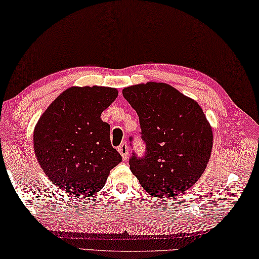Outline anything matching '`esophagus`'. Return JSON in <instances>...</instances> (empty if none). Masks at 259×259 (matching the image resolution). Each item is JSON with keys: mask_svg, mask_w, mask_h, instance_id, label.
Wrapping results in <instances>:
<instances>
[{"mask_svg": "<svg viewBox=\"0 0 259 259\" xmlns=\"http://www.w3.org/2000/svg\"><path fill=\"white\" fill-rule=\"evenodd\" d=\"M118 151L120 152L121 157L124 160H126L127 158H128V154H130V149H128V145H127L126 142H122L121 145L118 147Z\"/></svg>", "mask_w": 259, "mask_h": 259, "instance_id": "obj_1", "label": "esophagus"}]
</instances>
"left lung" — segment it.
Listing matches in <instances>:
<instances>
[{"mask_svg": "<svg viewBox=\"0 0 259 259\" xmlns=\"http://www.w3.org/2000/svg\"><path fill=\"white\" fill-rule=\"evenodd\" d=\"M122 96L138 113L146 146L143 156L133 152L131 171L154 197L186 192L203 175L212 149V130L203 110L163 82L124 88Z\"/></svg>", "mask_w": 259, "mask_h": 259, "instance_id": "left-lung-1", "label": "left lung"}]
</instances>
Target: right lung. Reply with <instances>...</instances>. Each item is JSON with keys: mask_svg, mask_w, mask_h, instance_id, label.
Instances as JSON below:
<instances>
[{"mask_svg": "<svg viewBox=\"0 0 259 259\" xmlns=\"http://www.w3.org/2000/svg\"><path fill=\"white\" fill-rule=\"evenodd\" d=\"M117 96L114 88L71 87L37 121L33 135L37 162L64 193L92 197L121 160L110 142V125L101 119Z\"/></svg>", "mask_w": 259, "mask_h": 259, "instance_id": "right-lung-1", "label": "right lung"}]
</instances>
